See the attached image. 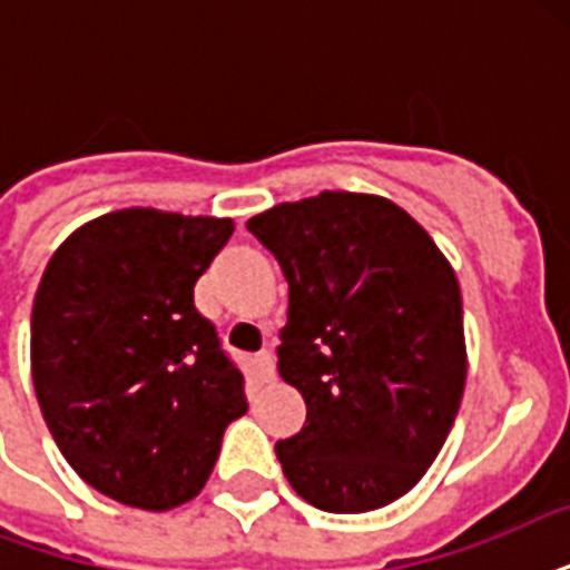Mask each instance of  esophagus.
<instances>
[{
  "label": "esophagus",
  "mask_w": 570,
  "mask_h": 570,
  "mask_svg": "<svg viewBox=\"0 0 570 570\" xmlns=\"http://www.w3.org/2000/svg\"><path fill=\"white\" fill-rule=\"evenodd\" d=\"M254 373H257L259 381L275 379V355H272V352H259V355H254Z\"/></svg>",
  "instance_id": "esophagus-1"
}]
</instances>
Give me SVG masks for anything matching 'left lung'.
Here are the masks:
<instances>
[{"label":"left lung","mask_w":570,"mask_h":570,"mask_svg":"<svg viewBox=\"0 0 570 570\" xmlns=\"http://www.w3.org/2000/svg\"><path fill=\"white\" fill-rule=\"evenodd\" d=\"M289 281L277 370L307 402L275 443L322 512L393 503L423 479L459 414L468 355L455 272L387 197L322 191L254 215Z\"/></svg>","instance_id":"8db88e82"}]
</instances>
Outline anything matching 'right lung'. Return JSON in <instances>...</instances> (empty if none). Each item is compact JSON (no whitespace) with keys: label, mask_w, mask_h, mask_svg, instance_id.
<instances>
[{"label":"right lung","mask_w":570,"mask_h":570,"mask_svg":"<svg viewBox=\"0 0 570 570\" xmlns=\"http://www.w3.org/2000/svg\"><path fill=\"white\" fill-rule=\"evenodd\" d=\"M230 218L120 209L52 254L31 307V379L70 468L118 503L200 494L245 379L195 307Z\"/></svg>","instance_id":"right-lung-1"}]
</instances>
